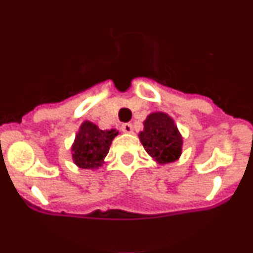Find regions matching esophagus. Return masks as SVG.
Wrapping results in <instances>:
<instances>
[{"instance_id": "obj_1", "label": "esophagus", "mask_w": 253, "mask_h": 253, "mask_svg": "<svg viewBox=\"0 0 253 253\" xmlns=\"http://www.w3.org/2000/svg\"><path fill=\"white\" fill-rule=\"evenodd\" d=\"M122 130L124 131V133H133V125L130 124V123H125V124L122 125Z\"/></svg>"}]
</instances>
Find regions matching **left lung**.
<instances>
[{
    "label": "left lung",
    "mask_w": 253,
    "mask_h": 253,
    "mask_svg": "<svg viewBox=\"0 0 253 253\" xmlns=\"http://www.w3.org/2000/svg\"><path fill=\"white\" fill-rule=\"evenodd\" d=\"M144 128L139 139L147 153L158 165L175 162L182 153V135L171 116L162 111H154L143 122Z\"/></svg>",
    "instance_id": "left-lung-1"
}]
</instances>
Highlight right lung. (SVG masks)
Wrapping results in <instances>:
<instances>
[{
	"instance_id": "1",
	"label": "right lung",
	"mask_w": 253,
	"mask_h": 253,
	"mask_svg": "<svg viewBox=\"0 0 253 253\" xmlns=\"http://www.w3.org/2000/svg\"><path fill=\"white\" fill-rule=\"evenodd\" d=\"M119 134L116 129L101 130L93 123L84 120L72 144V160L78 169H97L105 163L111 142Z\"/></svg>"
}]
</instances>
